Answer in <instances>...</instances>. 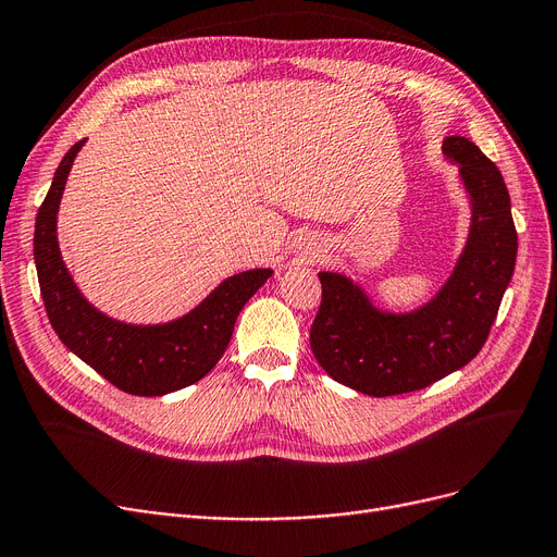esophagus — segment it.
Returning a JSON list of instances; mask_svg holds the SVG:
<instances>
[{
    "label": "esophagus",
    "instance_id": "obj_1",
    "mask_svg": "<svg viewBox=\"0 0 557 557\" xmlns=\"http://www.w3.org/2000/svg\"><path fill=\"white\" fill-rule=\"evenodd\" d=\"M320 253H322V251H320V247H313V249H308V251H306V260H310V262H313V260H318V258H320Z\"/></svg>",
    "mask_w": 557,
    "mask_h": 557
}]
</instances>
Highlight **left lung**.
Segmentation results:
<instances>
[{"label": "left lung", "instance_id": "8db88e82", "mask_svg": "<svg viewBox=\"0 0 557 557\" xmlns=\"http://www.w3.org/2000/svg\"><path fill=\"white\" fill-rule=\"evenodd\" d=\"M471 201V228L450 278L411 313L376 308L359 283L320 272L310 349L324 372L372 397L425 388L473 361L515 274L517 228L498 166L466 137L443 139Z\"/></svg>", "mask_w": 557, "mask_h": 557}]
</instances>
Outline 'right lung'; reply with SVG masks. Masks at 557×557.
Wrapping results in <instances>:
<instances>
[{
    "mask_svg": "<svg viewBox=\"0 0 557 557\" xmlns=\"http://www.w3.org/2000/svg\"><path fill=\"white\" fill-rule=\"evenodd\" d=\"M86 139L61 160L36 214L34 260L52 329L59 341L116 388L160 397L196 384L224 356L235 320L272 270H249L221 281L187 315L164 324H127L88 304L65 267L57 242V212L65 181Z\"/></svg>",
    "mask_w": 557,
    "mask_h": 557,
    "instance_id": "1",
    "label": "right lung"
}]
</instances>
